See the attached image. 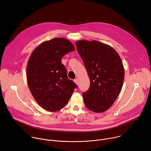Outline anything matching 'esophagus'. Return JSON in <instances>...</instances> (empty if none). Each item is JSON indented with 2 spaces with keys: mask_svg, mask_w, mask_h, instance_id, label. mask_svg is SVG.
Instances as JSON below:
<instances>
[{
  "mask_svg": "<svg viewBox=\"0 0 151 151\" xmlns=\"http://www.w3.org/2000/svg\"><path fill=\"white\" fill-rule=\"evenodd\" d=\"M74 82H75V83L76 85H78L79 82H78V79H74Z\"/></svg>",
  "mask_w": 151,
  "mask_h": 151,
  "instance_id": "1",
  "label": "esophagus"
}]
</instances>
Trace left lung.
<instances>
[{
    "instance_id": "1",
    "label": "left lung",
    "mask_w": 151,
    "mask_h": 151,
    "mask_svg": "<svg viewBox=\"0 0 151 151\" xmlns=\"http://www.w3.org/2000/svg\"><path fill=\"white\" fill-rule=\"evenodd\" d=\"M90 80L82 97L87 108L96 113L107 111L120 93L124 79L122 60L114 48L104 43L86 40L75 42Z\"/></svg>"
}]
</instances>
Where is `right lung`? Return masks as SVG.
<instances>
[{
	"instance_id": "add662e5",
	"label": "right lung",
	"mask_w": 151,
	"mask_h": 151,
	"mask_svg": "<svg viewBox=\"0 0 151 151\" xmlns=\"http://www.w3.org/2000/svg\"><path fill=\"white\" fill-rule=\"evenodd\" d=\"M75 50L69 40L57 37L41 43L29 57L28 87L36 102L47 111L55 112L65 106L76 87L61 64V58Z\"/></svg>"
}]
</instances>
